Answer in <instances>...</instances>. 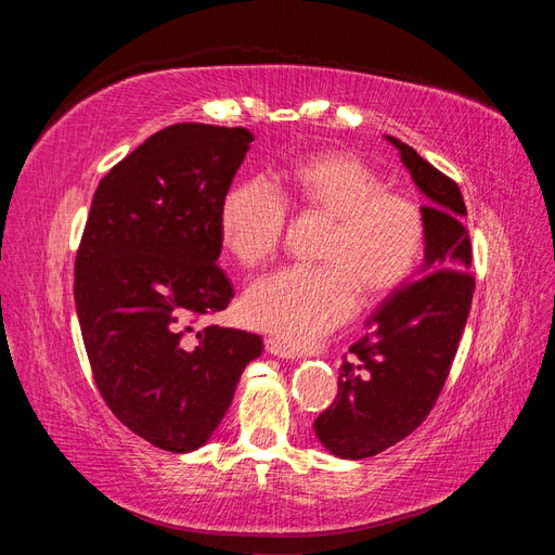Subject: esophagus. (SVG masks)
<instances>
[{
  "instance_id": "esophagus-1",
  "label": "esophagus",
  "mask_w": 555,
  "mask_h": 555,
  "mask_svg": "<svg viewBox=\"0 0 555 555\" xmlns=\"http://www.w3.org/2000/svg\"><path fill=\"white\" fill-rule=\"evenodd\" d=\"M266 349H268V354L280 357V359H298L300 357L298 347H292L280 338H266Z\"/></svg>"
}]
</instances>
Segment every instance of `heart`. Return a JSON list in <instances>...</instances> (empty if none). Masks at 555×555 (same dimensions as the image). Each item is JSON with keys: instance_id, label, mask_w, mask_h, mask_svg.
Listing matches in <instances>:
<instances>
[{"instance_id": "heart-1", "label": "heart", "mask_w": 555, "mask_h": 555, "mask_svg": "<svg viewBox=\"0 0 555 555\" xmlns=\"http://www.w3.org/2000/svg\"><path fill=\"white\" fill-rule=\"evenodd\" d=\"M287 208L328 217L317 266H292L245 294L247 322L294 347L347 322L357 300L373 306L408 282L426 247V215L405 192L384 188L375 166L345 150H324L282 169L275 190L241 180L220 206L224 249L245 268L271 259Z\"/></svg>"}]
</instances>
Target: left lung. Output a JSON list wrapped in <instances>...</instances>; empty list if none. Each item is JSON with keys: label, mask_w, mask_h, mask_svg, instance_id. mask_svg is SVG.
<instances>
[{"label": "left lung", "mask_w": 555, "mask_h": 555, "mask_svg": "<svg viewBox=\"0 0 555 555\" xmlns=\"http://www.w3.org/2000/svg\"><path fill=\"white\" fill-rule=\"evenodd\" d=\"M430 201L422 278L402 284L371 317L373 328L349 347L338 396L314 418L322 444L340 459H367L405 440L438 402L475 294L459 184L414 147L386 137Z\"/></svg>", "instance_id": "1"}]
</instances>
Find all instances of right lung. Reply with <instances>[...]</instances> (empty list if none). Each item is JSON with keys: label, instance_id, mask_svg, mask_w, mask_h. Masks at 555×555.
Wrapping results in <instances>:
<instances>
[{"label": "right lung", "instance_id": "right-lung-1", "mask_svg": "<svg viewBox=\"0 0 555 555\" xmlns=\"http://www.w3.org/2000/svg\"><path fill=\"white\" fill-rule=\"evenodd\" d=\"M255 137L180 122L102 178L74 263V298L99 393L159 449L194 451L220 426L261 335L210 324L233 284L217 263L220 206Z\"/></svg>", "mask_w": 555, "mask_h": 555}]
</instances>
